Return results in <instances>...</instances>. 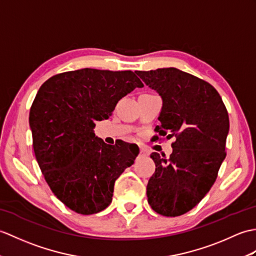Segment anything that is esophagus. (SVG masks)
Wrapping results in <instances>:
<instances>
[{
	"instance_id": "34e87169",
	"label": "esophagus",
	"mask_w": 256,
	"mask_h": 256,
	"mask_svg": "<svg viewBox=\"0 0 256 256\" xmlns=\"http://www.w3.org/2000/svg\"><path fill=\"white\" fill-rule=\"evenodd\" d=\"M138 156L140 157H146L147 155H146V152L144 150H140V155Z\"/></svg>"
}]
</instances>
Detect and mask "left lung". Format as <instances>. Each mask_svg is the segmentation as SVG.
<instances>
[{
  "instance_id": "8db88e82",
  "label": "left lung",
  "mask_w": 256,
  "mask_h": 256,
  "mask_svg": "<svg viewBox=\"0 0 256 256\" xmlns=\"http://www.w3.org/2000/svg\"><path fill=\"white\" fill-rule=\"evenodd\" d=\"M135 73L162 99L155 130L176 138L169 158L150 155L156 170L147 184L148 204L162 216H180L216 181L226 158L228 112L216 89L198 77L174 68Z\"/></svg>"
}]
</instances>
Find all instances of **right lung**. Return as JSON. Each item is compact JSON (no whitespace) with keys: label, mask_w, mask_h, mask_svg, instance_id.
Instances as JSON below:
<instances>
[{"label":"right lung","mask_w":256,"mask_h":256,"mask_svg":"<svg viewBox=\"0 0 256 256\" xmlns=\"http://www.w3.org/2000/svg\"><path fill=\"white\" fill-rule=\"evenodd\" d=\"M142 82L132 70L82 68L52 76L36 94L29 114L41 172L62 203L82 215L110 205L114 182L134 164L138 150L108 145L94 122L109 118L118 101Z\"/></svg>","instance_id":"right-lung-1"}]
</instances>
